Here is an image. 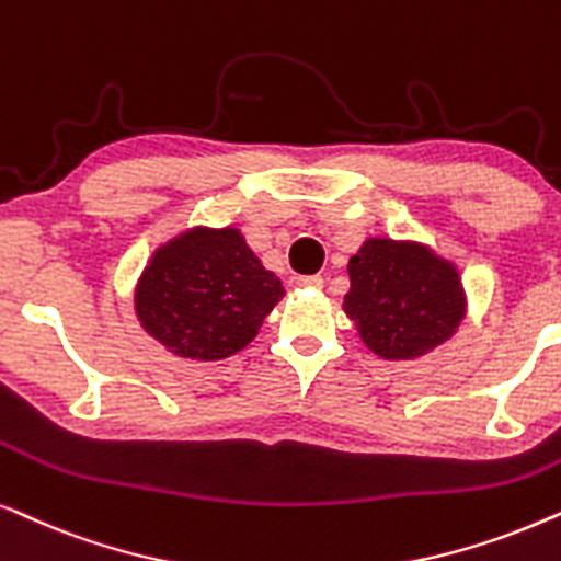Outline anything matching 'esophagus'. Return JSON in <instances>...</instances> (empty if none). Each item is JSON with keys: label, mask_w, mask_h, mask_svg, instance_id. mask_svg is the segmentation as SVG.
Segmentation results:
<instances>
[{"label": "esophagus", "mask_w": 561, "mask_h": 561, "mask_svg": "<svg viewBox=\"0 0 561 561\" xmlns=\"http://www.w3.org/2000/svg\"><path fill=\"white\" fill-rule=\"evenodd\" d=\"M298 288H311V290H319L324 286V278L322 275H301V278L296 280Z\"/></svg>", "instance_id": "1"}]
</instances>
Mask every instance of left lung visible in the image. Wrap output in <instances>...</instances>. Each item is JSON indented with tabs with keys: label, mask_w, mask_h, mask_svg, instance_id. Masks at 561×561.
<instances>
[{
	"label": "left lung",
	"mask_w": 561,
	"mask_h": 561,
	"mask_svg": "<svg viewBox=\"0 0 561 561\" xmlns=\"http://www.w3.org/2000/svg\"><path fill=\"white\" fill-rule=\"evenodd\" d=\"M347 273L343 309L378 358H420L446 343L467 314L458 271L425 244L368 239Z\"/></svg>",
	"instance_id": "1"
}]
</instances>
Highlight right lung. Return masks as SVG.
<instances>
[{
	"mask_svg": "<svg viewBox=\"0 0 561 561\" xmlns=\"http://www.w3.org/2000/svg\"><path fill=\"white\" fill-rule=\"evenodd\" d=\"M283 294L239 229L195 227L151 254L134 301L138 322L167 351L221 360L252 343Z\"/></svg>",
	"mask_w": 561,
	"mask_h": 561,
	"instance_id": "add662e5",
	"label": "right lung"
}]
</instances>
